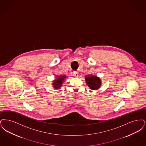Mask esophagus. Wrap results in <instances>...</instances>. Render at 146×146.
Wrapping results in <instances>:
<instances>
[{"label":"esophagus","mask_w":146,"mask_h":146,"mask_svg":"<svg viewBox=\"0 0 146 146\" xmlns=\"http://www.w3.org/2000/svg\"><path fill=\"white\" fill-rule=\"evenodd\" d=\"M74 76L75 77H77L78 76V72H74Z\"/></svg>","instance_id":"esophagus-1"}]
</instances>
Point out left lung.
I'll list each match as a JSON object with an SVG mask.
<instances>
[{
    "label": "left lung",
    "instance_id": "8db88e82",
    "mask_svg": "<svg viewBox=\"0 0 146 146\" xmlns=\"http://www.w3.org/2000/svg\"><path fill=\"white\" fill-rule=\"evenodd\" d=\"M85 80L89 88L92 90H97L102 86V81L100 77L89 75L85 77Z\"/></svg>",
    "mask_w": 146,
    "mask_h": 146
}]
</instances>
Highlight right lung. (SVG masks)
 Wrapping results in <instances>:
<instances>
[{
	"instance_id": "right-lung-1",
	"label": "right lung",
	"mask_w": 146,
	"mask_h": 146,
	"mask_svg": "<svg viewBox=\"0 0 146 146\" xmlns=\"http://www.w3.org/2000/svg\"><path fill=\"white\" fill-rule=\"evenodd\" d=\"M66 77H67V76L65 75L58 76L56 78V79H55L53 81V83H52L53 88L56 89H60L61 88V87L63 86L65 80L66 79Z\"/></svg>"
}]
</instances>
